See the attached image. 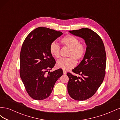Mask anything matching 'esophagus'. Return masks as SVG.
Listing matches in <instances>:
<instances>
[{
  "label": "esophagus",
  "mask_w": 120,
  "mask_h": 120,
  "mask_svg": "<svg viewBox=\"0 0 120 120\" xmlns=\"http://www.w3.org/2000/svg\"><path fill=\"white\" fill-rule=\"evenodd\" d=\"M63 73H64V75H66L67 74V71H66L63 70Z\"/></svg>",
  "instance_id": "esophagus-1"
}]
</instances>
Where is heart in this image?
I'll return each instance as SVG.
<instances>
[{
  "label": "heart",
  "mask_w": 120,
  "mask_h": 120,
  "mask_svg": "<svg viewBox=\"0 0 120 120\" xmlns=\"http://www.w3.org/2000/svg\"><path fill=\"white\" fill-rule=\"evenodd\" d=\"M60 42L64 45L70 48L68 53L69 58H61L57 61L56 66L58 68L64 70H68L74 68L77 64L76 60H81L84 57L86 48L85 45L79 42L77 38L71 34H67L60 39ZM49 52L56 58L60 56V46L56 42H52L49 46Z\"/></svg>",
  "instance_id": "obj_1"
}]
</instances>
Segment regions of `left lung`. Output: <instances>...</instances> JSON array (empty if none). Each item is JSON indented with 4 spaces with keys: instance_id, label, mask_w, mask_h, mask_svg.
Instances as JSON below:
<instances>
[{
    "instance_id": "8db88e82",
    "label": "left lung",
    "mask_w": 120,
    "mask_h": 120,
    "mask_svg": "<svg viewBox=\"0 0 120 120\" xmlns=\"http://www.w3.org/2000/svg\"><path fill=\"white\" fill-rule=\"evenodd\" d=\"M69 32L83 38L86 45L83 60L72 70L81 77L70 72L67 74L69 95L75 100L84 101L92 97L103 82L106 74V51L102 39L90 29L83 28Z\"/></svg>"
}]
</instances>
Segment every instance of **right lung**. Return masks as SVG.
<instances>
[{
	"label": "right lung",
	"mask_w": 120,
	"mask_h": 120,
	"mask_svg": "<svg viewBox=\"0 0 120 120\" xmlns=\"http://www.w3.org/2000/svg\"><path fill=\"white\" fill-rule=\"evenodd\" d=\"M62 34L60 31L39 27L23 41L20 53V75L27 93L34 100L48 98L56 82L63 74L61 68L49 71L56 64L49 52L50 45Z\"/></svg>",
	"instance_id": "obj_1"
}]
</instances>
